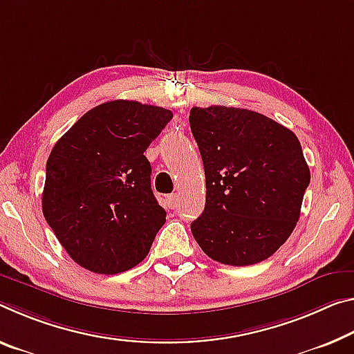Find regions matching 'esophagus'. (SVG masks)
Listing matches in <instances>:
<instances>
[{"mask_svg":"<svg viewBox=\"0 0 354 354\" xmlns=\"http://www.w3.org/2000/svg\"><path fill=\"white\" fill-rule=\"evenodd\" d=\"M165 200H167V206L170 207V209H176L178 205H179V197H178L176 194L168 195V197H167Z\"/></svg>","mask_w":354,"mask_h":354,"instance_id":"obj_1","label":"esophagus"}]
</instances>
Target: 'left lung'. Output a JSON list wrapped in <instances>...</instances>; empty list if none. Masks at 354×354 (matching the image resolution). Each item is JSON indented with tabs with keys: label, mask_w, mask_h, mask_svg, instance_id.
<instances>
[{
	"label": "left lung",
	"mask_w": 354,
	"mask_h": 354,
	"mask_svg": "<svg viewBox=\"0 0 354 354\" xmlns=\"http://www.w3.org/2000/svg\"><path fill=\"white\" fill-rule=\"evenodd\" d=\"M190 131L206 178L205 211L190 230L205 254L248 266L271 257L299 221L310 170L298 137L245 109L194 106Z\"/></svg>",
	"instance_id": "1"
}]
</instances>
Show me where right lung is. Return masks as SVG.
<instances>
[{
    "instance_id": "1",
    "label": "right lung",
    "mask_w": 354,
    "mask_h": 354,
    "mask_svg": "<svg viewBox=\"0 0 354 354\" xmlns=\"http://www.w3.org/2000/svg\"><path fill=\"white\" fill-rule=\"evenodd\" d=\"M173 113L137 100L86 111L48 156L42 212L77 265L118 274L145 260L167 212L143 153Z\"/></svg>"
}]
</instances>
